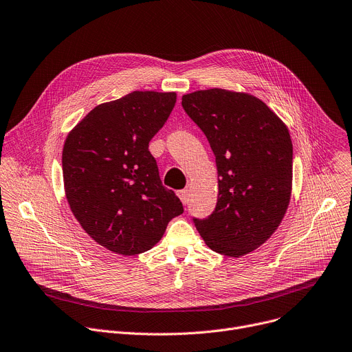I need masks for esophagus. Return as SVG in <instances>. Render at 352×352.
I'll return each instance as SVG.
<instances>
[{"instance_id":"34e87169","label":"esophagus","mask_w":352,"mask_h":352,"mask_svg":"<svg viewBox=\"0 0 352 352\" xmlns=\"http://www.w3.org/2000/svg\"><path fill=\"white\" fill-rule=\"evenodd\" d=\"M178 197H179V199H181V202L185 205V204H188V201H189V194H188V190L186 189H182V190H178Z\"/></svg>"}]
</instances>
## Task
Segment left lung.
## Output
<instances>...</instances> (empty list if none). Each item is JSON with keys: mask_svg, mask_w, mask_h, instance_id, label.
Segmentation results:
<instances>
[{"mask_svg": "<svg viewBox=\"0 0 352 352\" xmlns=\"http://www.w3.org/2000/svg\"><path fill=\"white\" fill-rule=\"evenodd\" d=\"M216 157L217 204L195 219L213 251L240 257L265 243L289 205L294 148L285 123L258 98L212 88L182 97Z\"/></svg>", "mask_w": 352, "mask_h": 352, "instance_id": "1", "label": "left lung"}]
</instances>
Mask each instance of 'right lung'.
<instances>
[{
	"instance_id": "obj_1",
	"label": "right lung",
	"mask_w": 352,
	"mask_h": 352,
	"mask_svg": "<svg viewBox=\"0 0 352 352\" xmlns=\"http://www.w3.org/2000/svg\"><path fill=\"white\" fill-rule=\"evenodd\" d=\"M175 101V92L133 91L95 107L65 142L61 163L70 209L95 241L116 254L150 250L184 212L148 151Z\"/></svg>"
}]
</instances>
